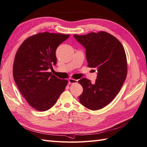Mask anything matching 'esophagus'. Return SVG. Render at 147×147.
I'll return each mask as SVG.
<instances>
[{"label":"esophagus","instance_id":"esophagus-1","mask_svg":"<svg viewBox=\"0 0 147 147\" xmlns=\"http://www.w3.org/2000/svg\"><path fill=\"white\" fill-rule=\"evenodd\" d=\"M78 83V80L73 79V78H69V84H74V83Z\"/></svg>","mask_w":147,"mask_h":147}]
</instances>
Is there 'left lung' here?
Segmentation results:
<instances>
[{
  "label": "left lung",
  "mask_w": 147,
  "mask_h": 147,
  "mask_svg": "<svg viewBox=\"0 0 147 147\" xmlns=\"http://www.w3.org/2000/svg\"><path fill=\"white\" fill-rule=\"evenodd\" d=\"M74 37L86 49L88 66L98 71L94 84L86 78L78 81L83 88L80 102L91 110H100L117 96L127 78L124 47L115 36L105 31Z\"/></svg>",
  "instance_id": "left-lung-1"
}]
</instances>
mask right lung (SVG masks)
<instances>
[{
  "label": "right lung",
  "mask_w": 147,
  "mask_h": 147,
  "mask_svg": "<svg viewBox=\"0 0 147 147\" xmlns=\"http://www.w3.org/2000/svg\"><path fill=\"white\" fill-rule=\"evenodd\" d=\"M69 36L38 33L27 38L17 51L13 80L28 104L37 111L52 108L65 90L67 80L59 79L48 70L56 64L57 47Z\"/></svg>",
  "instance_id": "obj_1"
}]
</instances>
